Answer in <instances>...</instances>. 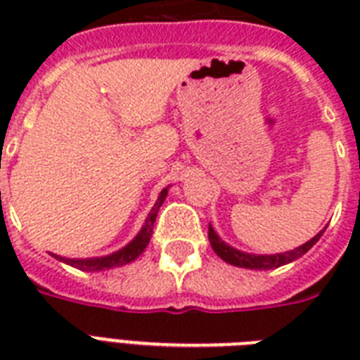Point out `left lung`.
Here are the masks:
<instances>
[{
  "instance_id": "1",
  "label": "left lung",
  "mask_w": 360,
  "mask_h": 360,
  "mask_svg": "<svg viewBox=\"0 0 360 360\" xmlns=\"http://www.w3.org/2000/svg\"><path fill=\"white\" fill-rule=\"evenodd\" d=\"M323 231H319L318 236L312 237V239L299 246V248H293V250L290 252H282V254H273V256H256V254H246V252L236 250L233 246L226 245L224 240L214 233V230L211 226H209V243L213 246V250L217 252V256H219L220 259H224L226 263H230V265L267 271V269H276L280 267V265H285V263H290L293 262V259H297V257H301L302 254H307V252L318 243L319 237L323 236Z\"/></svg>"
}]
</instances>
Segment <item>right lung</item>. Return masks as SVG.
<instances>
[{
	"mask_svg": "<svg viewBox=\"0 0 360 360\" xmlns=\"http://www.w3.org/2000/svg\"><path fill=\"white\" fill-rule=\"evenodd\" d=\"M166 194H168V188H164V191L160 192V196H158L157 203H155V207L151 209V213L147 214L146 224H143L140 233L134 237L132 243H129V245L124 246V248H121V250L114 252V254H110V256L91 257V259H69V257H61V256H56V257L61 259V262L69 263V265H72V267L80 269V271H103V269L120 267V265H124V263L134 262L136 257L146 250V246L149 245V240H151L155 219H157L158 209H160V205H162Z\"/></svg>",
	"mask_w": 360,
	"mask_h": 360,
	"instance_id": "1",
	"label": "right lung"
}]
</instances>
